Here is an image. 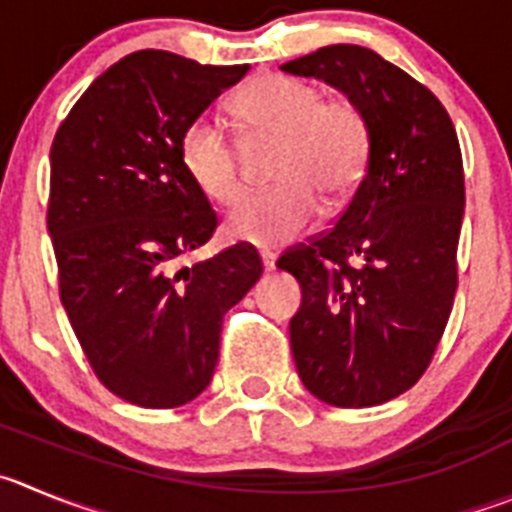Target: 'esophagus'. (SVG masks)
<instances>
[{"label": "esophagus", "mask_w": 512, "mask_h": 512, "mask_svg": "<svg viewBox=\"0 0 512 512\" xmlns=\"http://www.w3.org/2000/svg\"><path fill=\"white\" fill-rule=\"evenodd\" d=\"M260 257H262V267H265V272L275 270V255H272L270 250H262Z\"/></svg>", "instance_id": "34e87169"}]
</instances>
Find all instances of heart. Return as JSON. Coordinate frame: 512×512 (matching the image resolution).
<instances>
[{"mask_svg":"<svg viewBox=\"0 0 512 512\" xmlns=\"http://www.w3.org/2000/svg\"><path fill=\"white\" fill-rule=\"evenodd\" d=\"M234 116L250 136L280 138L275 189L247 194L224 219L232 242L278 247L295 240L321 212L315 191L331 204L358 184L369 156V126L348 100H323L321 90L288 75H262L237 100ZM181 166L191 184L217 204L240 197V159L232 138L214 118L186 123Z\"/></svg>","mask_w":512,"mask_h":512,"instance_id":"1","label":"heart"}]
</instances>
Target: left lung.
Instances as JSON below:
<instances>
[{"instance_id": "left-lung-1", "label": "left lung", "mask_w": 512, "mask_h": 512, "mask_svg": "<svg viewBox=\"0 0 512 512\" xmlns=\"http://www.w3.org/2000/svg\"><path fill=\"white\" fill-rule=\"evenodd\" d=\"M341 90L369 126L364 179L326 234L278 260L303 290L298 376L331 407H376L427 371L457 290L465 176L455 126L422 83L369 47L280 65Z\"/></svg>"}]
</instances>
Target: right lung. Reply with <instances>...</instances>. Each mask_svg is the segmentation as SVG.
Here are the masks:
<instances>
[{
  "label": "right lung",
  "instance_id": "obj_1",
  "mask_svg": "<svg viewBox=\"0 0 512 512\" xmlns=\"http://www.w3.org/2000/svg\"><path fill=\"white\" fill-rule=\"evenodd\" d=\"M245 73L133 52L93 80L52 141L62 308L95 376L136 407L174 409L207 389L224 313L262 275L245 242L181 265L217 229L181 166V133Z\"/></svg>",
  "mask_w": 512,
  "mask_h": 512
}]
</instances>
